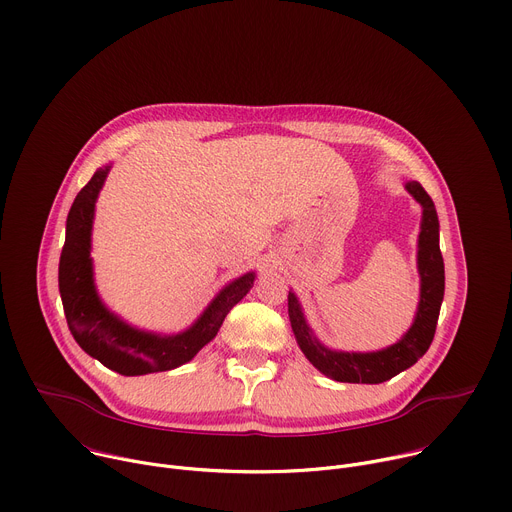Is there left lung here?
<instances>
[{
	"instance_id": "obj_1",
	"label": "left lung",
	"mask_w": 512,
	"mask_h": 512,
	"mask_svg": "<svg viewBox=\"0 0 512 512\" xmlns=\"http://www.w3.org/2000/svg\"><path fill=\"white\" fill-rule=\"evenodd\" d=\"M413 198L423 206L421 218V233H419V275H421V300L417 308V316L407 334L393 346L379 352H336L324 348L310 332L304 314L296 296H287V312L291 330L296 334V340L308 360L326 377L340 383H367L377 385L393 379L401 371L413 367V364L427 352L437 318H440V308L444 300V257L440 251V221L433 200L423 190L419 182H407L405 186Z\"/></svg>"
}]
</instances>
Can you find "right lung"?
Returning <instances> with one entry per match:
<instances>
[{"instance_id": "right-lung-1", "label": "right lung", "mask_w": 512, "mask_h": 512, "mask_svg": "<svg viewBox=\"0 0 512 512\" xmlns=\"http://www.w3.org/2000/svg\"><path fill=\"white\" fill-rule=\"evenodd\" d=\"M107 172L109 168L95 172L77 194L66 218V239L58 265V287L66 324L87 354L119 375L135 377L172 371L194 358V354L216 336L227 314L253 287L255 275L247 273L229 283L198 322L178 336L162 338L123 324L101 304L93 285L89 257L95 200Z\"/></svg>"}]
</instances>
